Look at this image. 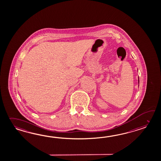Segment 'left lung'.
<instances>
[{
	"label": "left lung",
	"mask_w": 161,
	"mask_h": 161,
	"mask_svg": "<svg viewBox=\"0 0 161 161\" xmlns=\"http://www.w3.org/2000/svg\"><path fill=\"white\" fill-rule=\"evenodd\" d=\"M138 83H139V78L138 77Z\"/></svg>",
	"instance_id": "8db88e82"
}]
</instances>
